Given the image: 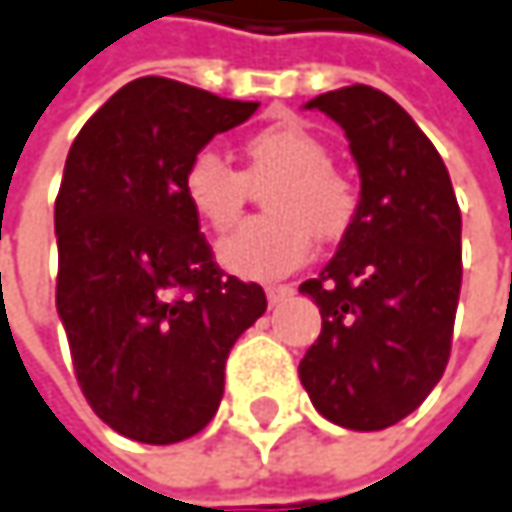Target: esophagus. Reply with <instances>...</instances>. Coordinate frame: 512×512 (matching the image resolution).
Wrapping results in <instances>:
<instances>
[{"label":"esophagus","instance_id":"esophagus-1","mask_svg":"<svg viewBox=\"0 0 512 512\" xmlns=\"http://www.w3.org/2000/svg\"><path fill=\"white\" fill-rule=\"evenodd\" d=\"M290 296H293V287H290V284H269V287H266V299H269L272 307L281 304L284 299H290Z\"/></svg>","mask_w":512,"mask_h":512}]
</instances>
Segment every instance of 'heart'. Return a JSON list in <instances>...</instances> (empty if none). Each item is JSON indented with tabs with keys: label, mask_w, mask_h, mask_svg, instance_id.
<instances>
[{
	"label": "heart",
	"mask_w": 512,
	"mask_h": 512,
	"mask_svg": "<svg viewBox=\"0 0 512 512\" xmlns=\"http://www.w3.org/2000/svg\"><path fill=\"white\" fill-rule=\"evenodd\" d=\"M246 169L237 172L216 152H199L184 169V199L213 228L240 222L252 184L266 190V216L249 219L219 243V263L240 278H278L307 260L313 237L337 243L351 231L360 193L343 169L328 161V146L299 122L266 125L243 143Z\"/></svg>",
	"instance_id": "1"
}]
</instances>
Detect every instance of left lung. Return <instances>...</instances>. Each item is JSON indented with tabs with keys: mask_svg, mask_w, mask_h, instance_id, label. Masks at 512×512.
I'll use <instances>...</instances> for the list:
<instances>
[{
	"mask_svg": "<svg viewBox=\"0 0 512 512\" xmlns=\"http://www.w3.org/2000/svg\"><path fill=\"white\" fill-rule=\"evenodd\" d=\"M304 108L346 131L360 210L331 263L299 287L322 313L299 378L328 422L384 431L445 372L463 281L460 208L440 152L387 93L351 84Z\"/></svg>",
	"mask_w": 512,
	"mask_h": 512,
	"instance_id": "left-lung-1",
	"label": "left lung"
}]
</instances>
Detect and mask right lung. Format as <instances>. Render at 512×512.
<instances>
[{"mask_svg":"<svg viewBox=\"0 0 512 512\" xmlns=\"http://www.w3.org/2000/svg\"><path fill=\"white\" fill-rule=\"evenodd\" d=\"M257 102L146 75L117 90L72 143L55 199V304L93 413L128 440L199 434L225 360L266 310L225 275L184 199V169Z\"/></svg>","mask_w":512,"mask_h":512,"instance_id":"obj_1","label":"right lung"}]
</instances>
